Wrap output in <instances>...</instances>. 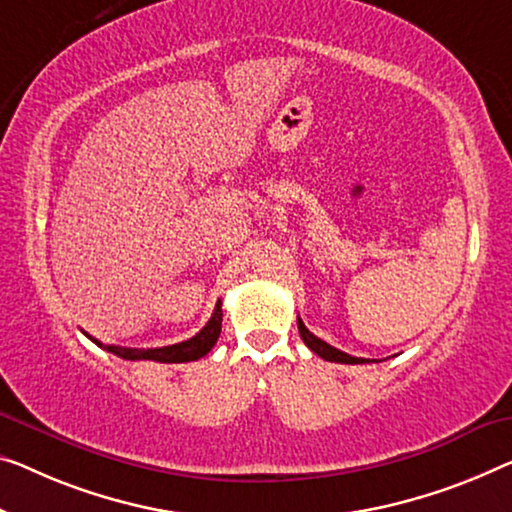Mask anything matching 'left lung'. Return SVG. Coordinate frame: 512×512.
<instances>
[{
  "instance_id": "obj_1",
  "label": "left lung",
  "mask_w": 512,
  "mask_h": 512,
  "mask_svg": "<svg viewBox=\"0 0 512 512\" xmlns=\"http://www.w3.org/2000/svg\"><path fill=\"white\" fill-rule=\"evenodd\" d=\"M299 333H301V338H303V342L305 345H308L312 352H315L317 356H322L324 361H331V363H349V365H356V363H370L368 358H356V356H349V354H345V352H340V349H335V347H331L329 342H324L322 338H317L315 333H310L308 329H305V324L301 322V317H299Z\"/></svg>"
}]
</instances>
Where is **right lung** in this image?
<instances>
[{
	"instance_id": "1",
	"label": "right lung",
	"mask_w": 512,
	"mask_h": 512,
	"mask_svg": "<svg viewBox=\"0 0 512 512\" xmlns=\"http://www.w3.org/2000/svg\"><path fill=\"white\" fill-rule=\"evenodd\" d=\"M220 326H223V310H220V301L213 308V315L207 322L204 329L193 335L190 340L177 342V345L170 347H156V349H133V347H119V345H103L96 338H87L91 342H96L98 347L108 349L110 354H117L119 358H126V361H158V363H188V361H197V358L207 356L211 352V347L216 345L218 335H220Z\"/></svg>"
}]
</instances>
